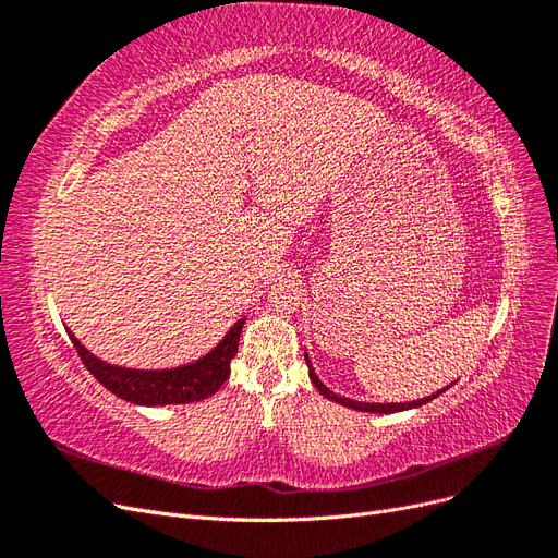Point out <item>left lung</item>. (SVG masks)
<instances>
[{
    "instance_id": "8db88e82",
    "label": "left lung",
    "mask_w": 558,
    "mask_h": 558,
    "mask_svg": "<svg viewBox=\"0 0 558 558\" xmlns=\"http://www.w3.org/2000/svg\"><path fill=\"white\" fill-rule=\"evenodd\" d=\"M305 361H307V367H310V379H312V384L316 386V391H318L320 396H326L328 400H332V402H337V404H344V408H349V410H356V412H369V414H396V412H404V410H414V408H421V404L430 402L433 398H437L440 393H445L449 386H453V381H451L449 386H445V388H442V391H437V393L426 396V398L412 400V402H363V400H353V398H344V396H337V393H332L330 388L316 377L314 367H312V361H310V356H307V351H305Z\"/></svg>"
}]
</instances>
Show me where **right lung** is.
<instances>
[{"label":"right lung","instance_id":"1","mask_svg":"<svg viewBox=\"0 0 558 558\" xmlns=\"http://www.w3.org/2000/svg\"><path fill=\"white\" fill-rule=\"evenodd\" d=\"M246 324V318H240L205 356L191 361L177 367L165 369H137V367H123L111 365L102 359H97L83 347L72 330L70 340L76 347L78 356L90 369V375L102 384L105 388L118 398H123L132 404H142V408H160V404H185L197 402L214 396L218 388L226 384L230 377V361L234 359L240 347V335Z\"/></svg>","mask_w":558,"mask_h":558}]
</instances>
